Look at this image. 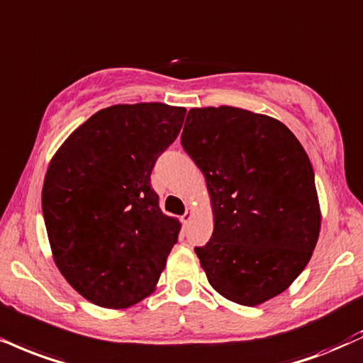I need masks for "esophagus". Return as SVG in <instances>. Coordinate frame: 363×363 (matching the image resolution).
I'll use <instances>...</instances> for the list:
<instances>
[{
    "instance_id": "esophagus-1",
    "label": "esophagus",
    "mask_w": 363,
    "mask_h": 363,
    "mask_svg": "<svg viewBox=\"0 0 363 363\" xmlns=\"http://www.w3.org/2000/svg\"><path fill=\"white\" fill-rule=\"evenodd\" d=\"M193 213H194V209L191 208V206H187V208H186V213H184V215L181 216V221H182V223H184V225H189V223H191V220H193Z\"/></svg>"
}]
</instances>
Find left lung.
<instances>
[{
    "label": "left lung",
    "instance_id": "obj_1",
    "mask_svg": "<svg viewBox=\"0 0 363 363\" xmlns=\"http://www.w3.org/2000/svg\"><path fill=\"white\" fill-rule=\"evenodd\" d=\"M181 143L206 179L213 235L196 247L223 298L259 306L296 281L321 228L313 165L299 140L267 115L193 108Z\"/></svg>",
    "mask_w": 363,
    "mask_h": 363
}]
</instances>
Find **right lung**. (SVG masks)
<instances>
[{
	"instance_id": "obj_1",
	"label": "right lung",
	"mask_w": 363,
	"mask_h": 363,
	"mask_svg": "<svg viewBox=\"0 0 363 363\" xmlns=\"http://www.w3.org/2000/svg\"><path fill=\"white\" fill-rule=\"evenodd\" d=\"M184 116L164 103L115 104L52 157L42 187L52 257L96 306L130 308L155 291L181 221L160 211L150 174Z\"/></svg>"
}]
</instances>
